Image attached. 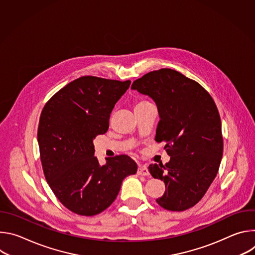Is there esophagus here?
Masks as SVG:
<instances>
[{"mask_svg":"<svg viewBox=\"0 0 255 255\" xmlns=\"http://www.w3.org/2000/svg\"><path fill=\"white\" fill-rule=\"evenodd\" d=\"M137 174H138V175H144V176H146V175H149V171H148V169H147L146 166H141V165H140V166L138 167Z\"/></svg>","mask_w":255,"mask_h":255,"instance_id":"esophagus-1","label":"esophagus"}]
</instances>
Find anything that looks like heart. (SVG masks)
Masks as SVG:
<instances>
[{
	"mask_svg": "<svg viewBox=\"0 0 255 255\" xmlns=\"http://www.w3.org/2000/svg\"><path fill=\"white\" fill-rule=\"evenodd\" d=\"M149 104H151V103H149L148 101H146V100H143V99H140V100H137L136 102H135V109H137V108H141V107H144V106H147V105H149Z\"/></svg>",
	"mask_w": 255,
	"mask_h": 255,
	"instance_id": "b5f03b06",
	"label": "heart"
}]
</instances>
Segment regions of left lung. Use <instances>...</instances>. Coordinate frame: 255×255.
<instances>
[{
    "mask_svg": "<svg viewBox=\"0 0 255 255\" xmlns=\"http://www.w3.org/2000/svg\"><path fill=\"white\" fill-rule=\"evenodd\" d=\"M131 88L156 103L160 120L155 141L165 143L170 156L165 164L148 166L165 184L156 202L168 211L188 210L202 200L219 170L223 137L218 108L199 83L170 68L150 71Z\"/></svg>",
    "mask_w": 255,
    "mask_h": 255,
    "instance_id": "8db88e82",
    "label": "left lung"
}]
</instances>
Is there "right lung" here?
Returning <instances> with one entry per match:
<instances>
[{
	"mask_svg": "<svg viewBox=\"0 0 255 255\" xmlns=\"http://www.w3.org/2000/svg\"><path fill=\"white\" fill-rule=\"evenodd\" d=\"M130 84L81 77L54 94L41 112L37 138L45 178L59 202L78 215L102 213L117 198L123 179L137 171L125 154L100 165L93 144L107 132L113 108Z\"/></svg>",
	"mask_w": 255,
	"mask_h": 255,
	"instance_id": "1",
	"label": "right lung"
}]
</instances>
